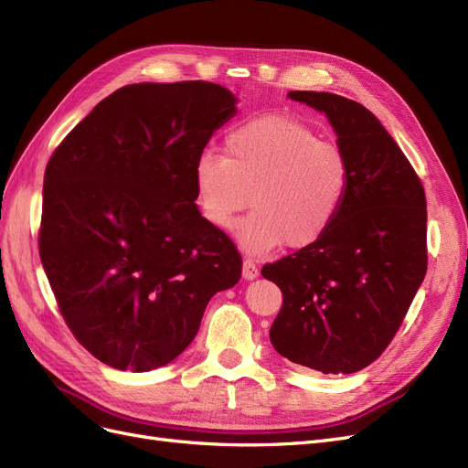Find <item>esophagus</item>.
I'll use <instances>...</instances> for the list:
<instances>
[{"instance_id": "1", "label": "esophagus", "mask_w": 468, "mask_h": 468, "mask_svg": "<svg viewBox=\"0 0 468 468\" xmlns=\"http://www.w3.org/2000/svg\"><path fill=\"white\" fill-rule=\"evenodd\" d=\"M258 275H260L258 265L253 263V260L246 258V260H244V265H242V277L248 279V281H251V279H256Z\"/></svg>"}]
</instances>
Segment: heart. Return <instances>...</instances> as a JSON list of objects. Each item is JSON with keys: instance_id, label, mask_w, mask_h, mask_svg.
I'll return each mask as SVG.
<instances>
[{"instance_id": "heart-1", "label": "heart", "mask_w": 468, "mask_h": 468, "mask_svg": "<svg viewBox=\"0 0 468 468\" xmlns=\"http://www.w3.org/2000/svg\"><path fill=\"white\" fill-rule=\"evenodd\" d=\"M193 186L201 217L217 230H230L251 203L256 210L238 230L250 253L281 244L299 251L332 229L349 189V164L303 119L265 112L232 126L222 155H199Z\"/></svg>"}]
</instances>
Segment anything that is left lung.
Here are the masks:
<instances>
[{"instance_id":"1","label":"left lung","mask_w":468,"mask_h":468,"mask_svg":"<svg viewBox=\"0 0 468 468\" xmlns=\"http://www.w3.org/2000/svg\"><path fill=\"white\" fill-rule=\"evenodd\" d=\"M332 122L349 189L332 229L261 267L282 292L269 337L289 361L349 375L382 356L428 271L426 193L369 109L325 91H291Z\"/></svg>"}]
</instances>
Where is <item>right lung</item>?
I'll return each mask as SVG.
<instances>
[{
    "instance_id": "1",
    "label": "right lung",
    "mask_w": 468,
    "mask_h": 468,
    "mask_svg": "<svg viewBox=\"0 0 468 468\" xmlns=\"http://www.w3.org/2000/svg\"><path fill=\"white\" fill-rule=\"evenodd\" d=\"M210 81L133 83L50 155L38 253L69 332L121 371L174 361L208 301L242 275L232 239L201 217L193 169L236 112Z\"/></svg>"
}]
</instances>
